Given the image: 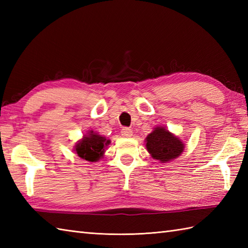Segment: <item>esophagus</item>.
<instances>
[{
  "mask_svg": "<svg viewBox=\"0 0 248 248\" xmlns=\"http://www.w3.org/2000/svg\"><path fill=\"white\" fill-rule=\"evenodd\" d=\"M133 132L132 130L129 129V128H123L121 129V135L124 136V138H131L132 136Z\"/></svg>",
  "mask_w": 248,
  "mask_h": 248,
  "instance_id": "1",
  "label": "esophagus"
}]
</instances>
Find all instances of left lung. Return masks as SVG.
Returning a JSON list of instances; mask_svg holds the SVG:
<instances>
[{"mask_svg": "<svg viewBox=\"0 0 248 248\" xmlns=\"http://www.w3.org/2000/svg\"><path fill=\"white\" fill-rule=\"evenodd\" d=\"M146 149L152 159L161 163H168L180 156L184 150L183 141L170 132L164 125H156L145 139Z\"/></svg>", "mask_w": 248, "mask_h": 248, "instance_id": "8db88e82", "label": "left lung"}]
</instances>
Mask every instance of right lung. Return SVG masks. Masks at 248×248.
Instances as JSON below:
<instances>
[{
  "instance_id": "1",
  "label": "right lung",
  "mask_w": 248,
  "mask_h": 248,
  "mask_svg": "<svg viewBox=\"0 0 248 248\" xmlns=\"http://www.w3.org/2000/svg\"><path fill=\"white\" fill-rule=\"evenodd\" d=\"M110 144V140H107L105 136L100 135L93 130H89L86 134L83 135L81 140H78L73 151L81 159L88 162H98L103 159L104 152L107 147Z\"/></svg>"
}]
</instances>
